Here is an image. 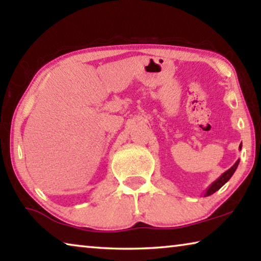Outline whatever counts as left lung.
Masks as SVG:
<instances>
[{"instance_id": "1", "label": "left lung", "mask_w": 261, "mask_h": 261, "mask_svg": "<svg viewBox=\"0 0 261 261\" xmlns=\"http://www.w3.org/2000/svg\"><path fill=\"white\" fill-rule=\"evenodd\" d=\"M240 149H242V144L240 145ZM238 163H240V160H237L235 162V165H233L231 168H229L227 171H224V173L221 175L218 179L214 180V182L210 185L208 189L206 190L205 193H204V196L205 197L211 196V194H213L214 192L218 191L219 189L222 188L223 185L226 184L229 179H230V177L233 175V173H235V170L237 169V167H238Z\"/></svg>"}]
</instances>
